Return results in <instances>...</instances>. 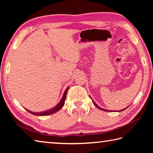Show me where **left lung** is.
<instances>
[{
	"label": "left lung",
	"instance_id": "1",
	"mask_svg": "<svg viewBox=\"0 0 153 153\" xmlns=\"http://www.w3.org/2000/svg\"><path fill=\"white\" fill-rule=\"evenodd\" d=\"M92 101H93V105H95L96 107H97V108H98L99 109H100V110H104V111H107V112H110L109 111V110H105V109H103V108H100V107H99L98 105H97V104L95 102H94V100H92ZM127 108H128V107H127ZM127 108H124V109H123V110H120V112H121V111H123V110H124L125 109H126ZM117 112V111H116Z\"/></svg>",
	"mask_w": 153,
	"mask_h": 153
}]
</instances>
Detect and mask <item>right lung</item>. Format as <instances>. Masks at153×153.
Returning a JSON list of instances; mask_svg holds the SVG:
<instances>
[{"label":"right lung","mask_w":153,"mask_h":153,"mask_svg":"<svg viewBox=\"0 0 153 153\" xmlns=\"http://www.w3.org/2000/svg\"><path fill=\"white\" fill-rule=\"evenodd\" d=\"M68 88H69V87H68V88L66 89V91H65V92H64V95H63V97H62L60 102L58 103L57 105H56L54 107H53V108H51L49 110H47V111L41 112H31L29 110H27V109L26 110H27L29 112L32 114L35 115V116H47V115H50V114H52L56 112L57 111H58V110H60L61 108H62V106L64 105L65 100H66V93H67Z\"/></svg>","instance_id":"right-lung-1"}]
</instances>
